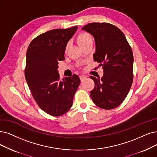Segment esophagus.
<instances>
[{"mask_svg": "<svg viewBox=\"0 0 157 157\" xmlns=\"http://www.w3.org/2000/svg\"><path fill=\"white\" fill-rule=\"evenodd\" d=\"M86 78V76H84V75H80V80H81V81L84 80Z\"/></svg>", "mask_w": 157, "mask_h": 157, "instance_id": "34e87169", "label": "esophagus"}]
</instances>
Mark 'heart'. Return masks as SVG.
Returning <instances> with one entry per match:
<instances>
[{"label": "heart", "instance_id": "obj_1", "mask_svg": "<svg viewBox=\"0 0 157 157\" xmlns=\"http://www.w3.org/2000/svg\"><path fill=\"white\" fill-rule=\"evenodd\" d=\"M77 42L78 43L79 46L81 47L85 44H86L87 43H88L90 42H93V39L91 36L87 33L84 32V33H80L78 36H77ZM68 45L67 44L66 46V49L68 48Z\"/></svg>", "mask_w": 157, "mask_h": 157}]
</instances>
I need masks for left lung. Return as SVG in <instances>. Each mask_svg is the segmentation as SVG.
<instances>
[{
  "label": "left lung",
  "instance_id": "left-lung-1",
  "mask_svg": "<svg viewBox=\"0 0 157 157\" xmlns=\"http://www.w3.org/2000/svg\"><path fill=\"white\" fill-rule=\"evenodd\" d=\"M82 29L95 39L93 59L104 70L102 78L90 77L95 82L90 92L93 102L100 108L114 109L126 98L133 83L132 49L122 31L113 24L90 23Z\"/></svg>",
  "mask_w": 157,
  "mask_h": 157
}]
</instances>
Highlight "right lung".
<instances>
[{"label": "right lung", "instance_id": "right-lung-1", "mask_svg": "<svg viewBox=\"0 0 157 157\" xmlns=\"http://www.w3.org/2000/svg\"><path fill=\"white\" fill-rule=\"evenodd\" d=\"M77 29L73 26L48 31L31 41L27 50V84L40 108L52 116H61L71 108L80 82L75 74L60 80L57 70L59 62L65 59L67 44Z\"/></svg>", "mask_w": 157, "mask_h": 157}]
</instances>
